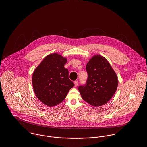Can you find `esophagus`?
Here are the masks:
<instances>
[{
  "label": "esophagus",
  "mask_w": 147,
  "mask_h": 147,
  "mask_svg": "<svg viewBox=\"0 0 147 147\" xmlns=\"http://www.w3.org/2000/svg\"><path fill=\"white\" fill-rule=\"evenodd\" d=\"M74 86L75 87H77V86H78V81H75L74 82Z\"/></svg>",
  "instance_id": "obj_1"
}]
</instances>
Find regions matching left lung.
<instances>
[{
    "instance_id": "1",
    "label": "left lung",
    "mask_w": 147,
    "mask_h": 147,
    "mask_svg": "<svg viewBox=\"0 0 147 147\" xmlns=\"http://www.w3.org/2000/svg\"><path fill=\"white\" fill-rule=\"evenodd\" d=\"M88 77L86 84L79 86L83 99L93 107L107 103L118 85L117 75L107 59L100 54L93 55L86 65Z\"/></svg>"
}]
</instances>
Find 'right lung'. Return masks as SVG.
<instances>
[{
	"label": "right lung",
	"instance_id": "1",
	"mask_svg": "<svg viewBox=\"0 0 147 147\" xmlns=\"http://www.w3.org/2000/svg\"><path fill=\"white\" fill-rule=\"evenodd\" d=\"M67 58L58 53L47 55L35 68L32 76L35 94L43 103L54 107L61 103L73 82L69 79L68 69L64 68Z\"/></svg>",
	"mask_w": 147,
	"mask_h": 147
}]
</instances>
